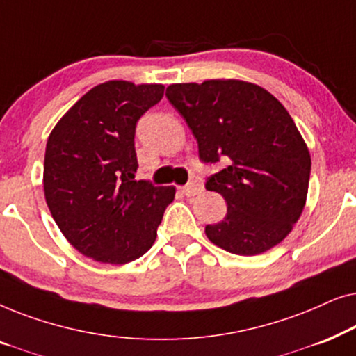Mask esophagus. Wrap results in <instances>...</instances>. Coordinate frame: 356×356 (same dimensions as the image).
Returning <instances> with one entry per match:
<instances>
[{"instance_id": "esophagus-1", "label": "esophagus", "mask_w": 356, "mask_h": 356, "mask_svg": "<svg viewBox=\"0 0 356 356\" xmlns=\"http://www.w3.org/2000/svg\"><path fill=\"white\" fill-rule=\"evenodd\" d=\"M201 191H202V184L197 183V181H193V183H189V184H186V186L181 188V193L188 197L196 196V194H199Z\"/></svg>"}]
</instances>
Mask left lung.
Wrapping results in <instances>:
<instances>
[{
    "label": "left lung",
    "mask_w": 356,
    "mask_h": 356,
    "mask_svg": "<svg viewBox=\"0 0 356 356\" xmlns=\"http://www.w3.org/2000/svg\"><path fill=\"white\" fill-rule=\"evenodd\" d=\"M165 95L186 120L202 162L228 163L206 183L227 201L223 220L206 227L209 240L240 256L279 245L303 212L311 173L308 145L285 106L238 79L172 84Z\"/></svg>",
    "instance_id": "1"
}]
</instances>
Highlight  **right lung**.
Wrapping results in <instances>:
<instances>
[{
    "label": "right lung",
    "mask_w": 356,
    "mask_h": 356,
    "mask_svg": "<svg viewBox=\"0 0 356 356\" xmlns=\"http://www.w3.org/2000/svg\"><path fill=\"white\" fill-rule=\"evenodd\" d=\"M162 84L108 81L82 95L48 136L43 191L58 228L81 254L128 264L152 248L173 186L134 179L136 123Z\"/></svg>",
    "instance_id": "right-lung-1"
}]
</instances>
